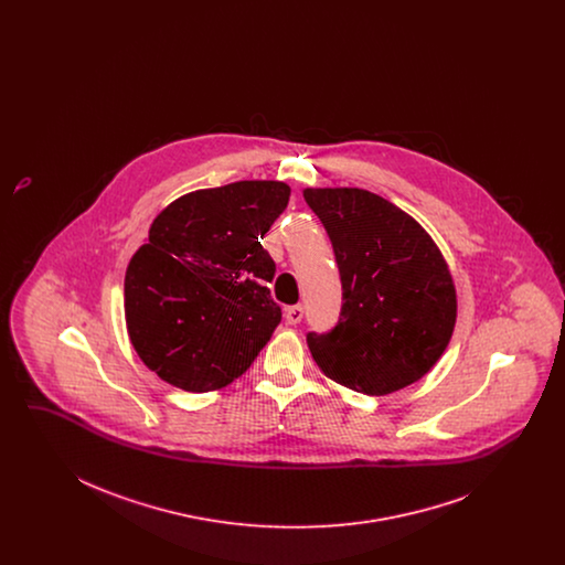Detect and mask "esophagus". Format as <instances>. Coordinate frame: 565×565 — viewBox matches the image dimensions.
<instances>
[{
	"label": "esophagus",
	"mask_w": 565,
	"mask_h": 565,
	"mask_svg": "<svg viewBox=\"0 0 565 565\" xmlns=\"http://www.w3.org/2000/svg\"><path fill=\"white\" fill-rule=\"evenodd\" d=\"M300 320H302V307L300 305H292V307L286 309V322L296 326Z\"/></svg>",
	"instance_id": "esophagus-1"
}]
</instances>
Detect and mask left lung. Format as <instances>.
Listing matches in <instances>:
<instances>
[{
  "mask_svg": "<svg viewBox=\"0 0 565 565\" xmlns=\"http://www.w3.org/2000/svg\"><path fill=\"white\" fill-rule=\"evenodd\" d=\"M341 273L343 305L307 345L323 375L385 396L419 381L447 350L456 286L430 235L401 207L362 189H307Z\"/></svg>",
  "mask_w": 565,
  "mask_h": 565,
  "instance_id": "left-lung-1",
  "label": "left lung"
}]
</instances>
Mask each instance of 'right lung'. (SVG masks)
<instances>
[{
	"label": "right lung",
	"mask_w": 565,
	"mask_h": 565,
	"mask_svg": "<svg viewBox=\"0 0 565 565\" xmlns=\"http://www.w3.org/2000/svg\"><path fill=\"white\" fill-rule=\"evenodd\" d=\"M290 186L245 180L194 190L154 217L125 275L135 351L162 381L212 392L242 376L281 322L260 239Z\"/></svg>",
	"instance_id": "right-lung-1"
}]
</instances>
